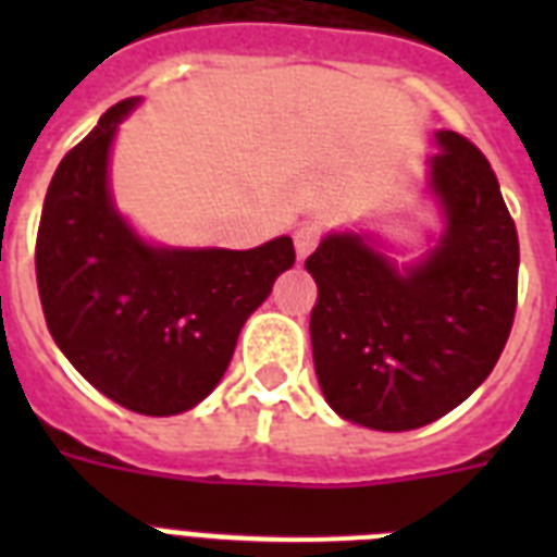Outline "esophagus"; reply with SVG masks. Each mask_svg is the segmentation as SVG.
<instances>
[{"instance_id":"1","label":"esophagus","mask_w":557,"mask_h":557,"mask_svg":"<svg viewBox=\"0 0 557 557\" xmlns=\"http://www.w3.org/2000/svg\"><path fill=\"white\" fill-rule=\"evenodd\" d=\"M321 236H323V231L318 225H300L295 231V251H297V257H300V260H306V257H309V253L314 251V248H318V243H321Z\"/></svg>"}]
</instances>
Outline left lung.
Wrapping results in <instances>:
<instances>
[{
    "label": "left lung",
    "mask_w": 557,
    "mask_h": 557,
    "mask_svg": "<svg viewBox=\"0 0 557 557\" xmlns=\"http://www.w3.org/2000/svg\"><path fill=\"white\" fill-rule=\"evenodd\" d=\"M431 187L448 231L398 271L358 234L306 260L314 372L330 407L372 431H413L462 405L494 370L518 309V227L492 164L466 135L436 133Z\"/></svg>",
    "instance_id": "left-lung-1"
}]
</instances>
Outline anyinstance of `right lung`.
I'll return each instance as SVG.
<instances>
[{"mask_svg":"<svg viewBox=\"0 0 557 557\" xmlns=\"http://www.w3.org/2000/svg\"><path fill=\"white\" fill-rule=\"evenodd\" d=\"M121 100L65 152L37 231L48 332L103 396L144 416L185 413L225 375L248 314L295 265L288 236L251 251L152 248L109 199L107 164Z\"/></svg>","mask_w":557,"mask_h":557,"instance_id":"1","label":"right lung"}]
</instances>
